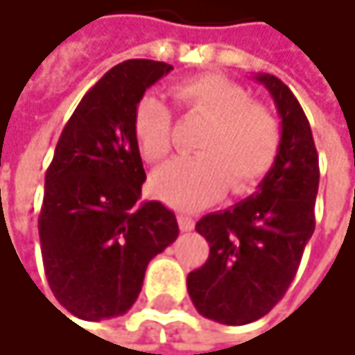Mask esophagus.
I'll return each mask as SVG.
<instances>
[{
    "label": "esophagus",
    "instance_id": "esophagus-1",
    "mask_svg": "<svg viewBox=\"0 0 355 355\" xmlns=\"http://www.w3.org/2000/svg\"><path fill=\"white\" fill-rule=\"evenodd\" d=\"M177 220H178V228H180L182 232H191V230L195 228L193 218H191V216H187V214H178Z\"/></svg>",
    "mask_w": 355,
    "mask_h": 355
}]
</instances>
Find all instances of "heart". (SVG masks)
Segmentation results:
<instances>
[{
	"label": "heart",
	"instance_id": "1",
	"mask_svg": "<svg viewBox=\"0 0 355 355\" xmlns=\"http://www.w3.org/2000/svg\"><path fill=\"white\" fill-rule=\"evenodd\" d=\"M173 96L180 107L207 121L197 139L201 154L175 158L152 177L154 191L168 203L195 209L218 199L230 184L247 193L265 177L279 152V125L267 107L250 101L247 88L203 73L178 82ZM141 156L160 162L173 148V112L156 94H146L133 112Z\"/></svg>",
	"mask_w": 355,
	"mask_h": 355
}]
</instances>
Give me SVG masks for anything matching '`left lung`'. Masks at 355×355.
Segmentation results:
<instances>
[{
  "label": "left lung",
  "instance_id": "1",
  "mask_svg": "<svg viewBox=\"0 0 355 355\" xmlns=\"http://www.w3.org/2000/svg\"><path fill=\"white\" fill-rule=\"evenodd\" d=\"M254 80L269 90L282 119L277 158L254 195L197 222L209 257L187 275L199 315L224 324L261 319L284 298L315 232L319 154L309 119L279 78L257 73Z\"/></svg>",
  "mask_w": 355,
  "mask_h": 355
}]
</instances>
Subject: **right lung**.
Here are the masks:
<instances>
[{
	"mask_svg": "<svg viewBox=\"0 0 355 355\" xmlns=\"http://www.w3.org/2000/svg\"><path fill=\"white\" fill-rule=\"evenodd\" d=\"M171 69L150 59L108 69L69 116L44 175V275L57 302L78 319L125 315L148 263L177 241L175 214L160 201H141L146 171L133 131L137 103Z\"/></svg>",
	"mask_w": 355,
	"mask_h": 355,
	"instance_id": "right-lung-1",
	"label": "right lung"
}]
</instances>
